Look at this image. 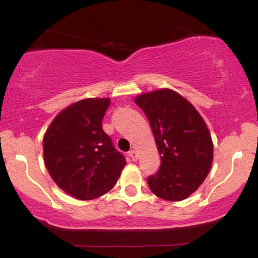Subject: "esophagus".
<instances>
[{
  "instance_id": "obj_1",
  "label": "esophagus",
  "mask_w": 258,
  "mask_h": 258,
  "mask_svg": "<svg viewBox=\"0 0 258 258\" xmlns=\"http://www.w3.org/2000/svg\"><path fill=\"white\" fill-rule=\"evenodd\" d=\"M128 154H129V156H130V158H132L133 161H136L137 157H139V156H137V153H136L135 150H130Z\"/></svg>"
}]
</instances>
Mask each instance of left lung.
Here are the masks:
<instances>
[{
	"instance_id": "obj_1",
	"label": "left lung",
	"mask_w": 258,
	"mask_h": 258,
	"mask_svg": "<svg viewBox=\"0 0 258 258\" xmlns=\"http://www.w3.org/2000/svg\"><path fill=\"white\" fill-rule=\"evenodd\" d=\"M135 103L149 119L161 155L160 169L148 177V185L160 199H186L202 184L213 163L206 122L190 102L170 89L142 94Z\"/></svg>"
}]
</instances>
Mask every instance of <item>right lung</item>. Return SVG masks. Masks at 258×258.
<instances>
[{"label": "right lung", "instance_id": "right-lung-1", "mask_svg": "<svg viewBox=\"0 0 258 258\" xmlns=\"http://www.w3.org/2000/svg\"><path fill=\"white\" fill-rule=\"evenodd\" d=\"M109 98H86L54 118L43 139L44 163L56 184L75 199H97L116 184L125 158L103 132Z\"/></svg>", "mask_w": 258, "mask_h": 258}]
</instances>
